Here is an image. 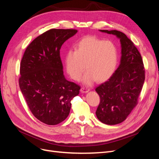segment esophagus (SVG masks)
Returning a JSON list of instances; mask_svg holds the SVG:
<instances>
[{
    "mask_svg": "<svg viewBox=\"0 0 159 159\" xmlns=\"http://www.w3.org/2000/svg\"><path fill=\"white\" fill-rule=\"evenodd\" d=\"M89 91V89L87 88L82 87L81 88V93H88Z\"/></svg>",
    "mask_w": 159,
    "mask_h": 159,
    "instance_id": "1",
    "label": "esophagus"
}]
</instances>
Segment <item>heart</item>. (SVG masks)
Masks as SVG:
<instances>
[{"label":"heart","mask_w":159,"mask_h":159,"mask_svg":"<svg viewBox=\"0 0 159 159\" xmlns=\"http://www.w3.org/2000/svg\"><path fill=\"white\" fill-rule=\"evenodd\" d=\"M117 61L118 52L113 42L85 36L77 43L74 50L67 52L65 68L67 74L75 81L81 79L86 69L88 72L83 81L89 85L95 80L103 82L109 79L116 69Z\"/></svg>","instance_id":"obj_1"}]
</instances>
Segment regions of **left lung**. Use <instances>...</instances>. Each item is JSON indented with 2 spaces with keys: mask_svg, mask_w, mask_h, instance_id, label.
<instances>
[{
  "mask_svg": "<svg viewBox=\"0 0 159 159\" xmlns=\"http://www.w3.org/2000/svg\"><path fill=\"white\" fill-rule=\"evenodd\" d=\"M100 31L115 35L121 44V64L107 81L95 88L100 98L97 117L103 123L113 125L125 121L137 105L145 71L140 52L124 33Z\"/></svg>",
  "mask_w": 159,
  "mask_h": 159,
  "instance_id": "obj_1",
  "label": "left lung"
}]
</instances>
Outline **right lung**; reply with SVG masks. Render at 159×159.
<instances>
[{
  "label": "right lung",
  "instance_id": "add662e5",
  "mask_svg": "<svg viewBox=\"0 0 159 159\" xmlns=\"http://www.w3.org/2000/svg\"><path fill=\"white\" fill-rule=\"evenodd\" d=\"M75 29H53L36 38L28 45L20 62L19 86L30 111L49 125L68 117L71 100L80 93V86L64 75L60 50L75 35Z\"/></svg>",
  "mask_w": 159,
  "mask_h": 159
}]
</instances>
